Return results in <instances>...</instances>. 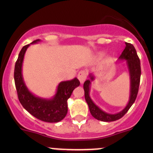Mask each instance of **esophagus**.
Listing matches in <instances>:
<instances>
[{
	"instance_id": "1",
	"label": "esophagus",
	"mask_w": 153,
	"mask_h": 153,
	"mask_svg": "<svg viewBox=\"0 0 153 153\" xmlns=\"http://www.w3.org/2000/svg\"><path fill=\"white\" fill-rule=\"evenodd\" d=\"M87 78V73L85 71H81L78 73V78L80 80V83H83L85 79Z\"/></svg>"
}]
</instances>
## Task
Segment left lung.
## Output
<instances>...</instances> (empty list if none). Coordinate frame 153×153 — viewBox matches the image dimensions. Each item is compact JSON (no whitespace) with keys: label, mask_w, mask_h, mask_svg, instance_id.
<instances>
[{"label":"left lung","mask_w":153,"mask_h":153,"mask_svg":"<svg viewBox=\"0 0 153 153\" xmlns=\"http://www.w3.org/2000/svg\"><path fill=\"white\" fill-rule=\"evenodd\" d=\"M126 47L122 52L119 61H126L125 65L128 70L129 75V98L127 106L122 111L117 114H111L101 109L100 107L95 103L90 96L91 85L96 78L94 73L88 75L89 78L85 80L83 84V88L85 91V99L88 103L91 115L95 119L102 122H114L118 120L125 114L128 110L132 106L136 99L140 86V75H141V68L140 61L134 47L131 44L125 42Z\"/></svg>","instance_id":"1"}]
</instances>
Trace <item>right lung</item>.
<instances>
[{
	"label": "right lung",
	"mask_w": 153,
	"mask_h": 153,
	"mask_svg": "<svg viewBox=\"0 0 153 153\" xmlns=\"http://www.w3.org/2000/svg\"><path fill=\"white\" fill-rule=\"evenodd\" d=\"M40 39L34 40L23 47L15 65L14 80L19 100L28 112L39 120L46 122H58L68 113V99L75 88L80 85L77 78L62 81L58 84L55 94L50 99H45L31 93L26 86L22 73L23 62L26 51L31 44H37Z\"/></svg>",
	"instance_id": "1"
}]
</instances>
